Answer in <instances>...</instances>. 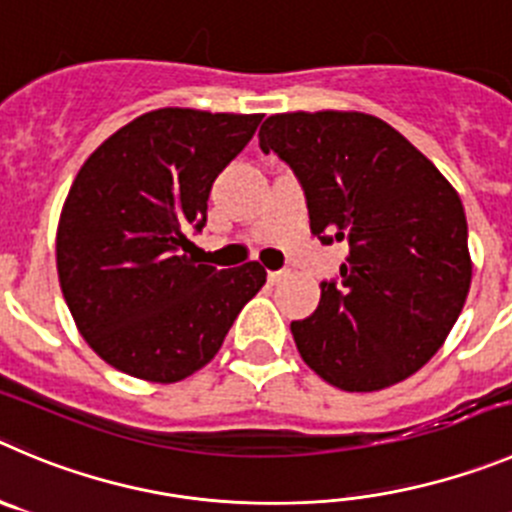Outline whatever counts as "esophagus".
Returning a JSON list of instances; mask_svg holds the SVG:
<instances>
[{
    "instance_id": "1",
    "label": "esophagus",
    "mask_w": 512,
    "mask_h": 512,
    "mask_svg": "<svg viewBox=\"0 0 512 512\" xmlns=\"http://www.w3.org/2000/svg\"><path fill=\"white\" fill-rule=\"evenodd\" d=\"M283 278H285V272H267V280H270L272 285H278Z\"/></svg>"
}]
</instances>
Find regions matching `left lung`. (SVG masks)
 <instances>
[{
	"label": "left lung",
	"instance_id": "left-lung-1",
	"mask_svg": "<svg viewBox=\"0 0 512 512\" xmlns=\"http://www.w3.org/2000/svg\"><path fill=\"white\" fill-rule=\"evenodd\" d=\"M305 189L310 232L346 242L341 283L290 323L305 364L343 391H379L442 348L472 283L460 194L381 118L358 111L275 113L260 128Z\"/></svg>",
	"mask_w": 512,
	"mask_h": 512
}]
</instances>
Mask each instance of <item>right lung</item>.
<instances>
[{
  "mask_svg": "<svg viewBox=\"0 0 512 512\" xmlns=\"http://www.w3.org/2000/svg\"><path fill=\"white\" fill-rule=\"evenodd\" d=\"M260 121L159 108L80 166L57 222V278L80 336L113 369L151 384L197 374L265 285L260 262L217 270L186 255L214 179Z\"/></svg>",
  "mask_w": 512,
  "mask_h": 512,
  "instance_id": "obj_1",
  "label": "right lung"
}]
</instances>
